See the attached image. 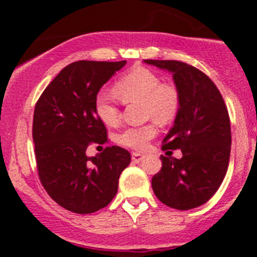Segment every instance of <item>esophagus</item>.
Wrapping results in <instances>:
<instances>
[{
    "label": "esophagus",
    "instance_id": "34e87169",
    "mask_svg": "<svg viewBox=\"0 0 257 257\" xmlns=\"http://www.w3.org/2000/svg\"><path fill=\"white\" fill-rule=\"evenodd\" d=\"M132 159L134 163H140V162L144 159V155H141V153H139V152H133Z\"/></svg>",
    "mask_w": 257,
    "mask_h": 257
}]
</instances>
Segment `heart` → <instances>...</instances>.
Returning <instances> with one entry per match:
<instances>
[{
    "label": "heart",
    "instance_id": "b5f03b06",
    "mask_svg": "<svg viewBox=\"0 0 257 257\" xmlns=\"http://www.w3.org/2000/svg\"><path fill=\"white\" fill-rule=\"evenodd\" d=\"M114 95L124 104L141 102L145 117H152L159 123H169L180 110V90L172 82H161L157 73L143 66L129 70L113 85ZM95 113L107 126H114L119 120V108L110 94L100 91L94 102ZM153 123L129 126L118 135L119 144L135 150L145 149L156 137Z\"/></svg>",
    "mask_w": 257,
    "mask_h": 257
}]
</instances>
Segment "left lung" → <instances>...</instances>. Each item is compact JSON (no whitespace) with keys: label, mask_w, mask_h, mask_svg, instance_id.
Instances as JSON below:
<instances>
[{"label":"left lung","mask_w":257,"mask_h":257,"mask_svg":"<svg viewBox=\"0 0 257 257\" xmlns=\"http://www.w3.org/2000/svg\"><path fill=\"white\" fill-rule=\"evenodd\" d=\"M144 63L172 73L181 98L163 150L180 149L182 157L161 156L153 192L170 208L190 210L214 196L227 173L232 141L228 111L214 82L196 67L176 60Z\"/></svg>","instance_id":"left-lung-1"}]
</instances>
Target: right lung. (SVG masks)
<instances>
[{
  "label": "right lung",
  "instance_id": "add662e5",
  "mask_svg": "<svg viewBox=\"0 0 257 257\" xmlns=\"http://www.w3.org/2000/svg\"><path fill=\"white\" fill-rule=\"evenodd\" d=\"M125 60H79L64 67L44 89L34 112L32 138L38 176L53 200L66 210L91 214L110 204L131 153L106 147L88 157L90 143L105 144L106 128L95 113L100 88Z\"/></svg>",
  "mask_w": 257,
  "mask_h": 257
}]
</instances>
